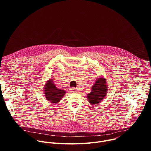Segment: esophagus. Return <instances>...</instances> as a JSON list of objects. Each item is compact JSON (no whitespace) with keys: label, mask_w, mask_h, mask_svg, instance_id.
<instances>
[{"label":"esophagus","mask_w":151,"mask_h":151,"mask_svg":"<svg viewBox=\"0 0 151 151\" xmlns=\"http://www.w3.org/2000/svg\"><path fill=\"white\" fill-rule=\"evenodd\" d=\"M71 91L73 92V93H76V92H78V90H77L76 88H73L71 89Z\"/></svg>","instance_id":"esophagus-1"}]
</instances>
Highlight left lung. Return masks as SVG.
I'll return each instance as SVG.
<instances>
[{"label": "left lung", "mask_w": 151, "mask_h": 151, "mask_svg": "<svg viewBox=\"0 0 151 151\" xmlns=\"http://www.w3.org/2000/svg\"><path fill=\"white\" fill-rule=\"evenodd\" d=\"M107 93V85L106 79L100 76L95 81L93 85L91 92L87 95V99L91 105L97 104L106 96Z\"/></svg>", "instance_id": "1"}]
</instances>
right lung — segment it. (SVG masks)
<instances>
[{
  "instance_id": "add662e5",
  "label": "right lung",
  "mask_w": 151,
  "mask_h": 151,
  "mask_svg": "<svg viewBox=\"0 0 151 151\" xmlns=\"http://www.w3.org/2000/svg\"><path fill=\"white\" fill-rule=\"evenodd\" d=\"M44 96L51 103H58L66 93L65 90L58 88L52 79H50L46 81L44 85Z\"/></svg>"
}]
</instances>
